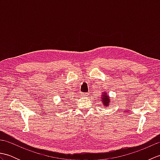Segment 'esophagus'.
Returning <instances> with one entry per match:
<instances>
[{
    "label": "esophagus",
    "mask_w": 160,
    "mask_h": 160,
    "mask_svg": "<svg viewBox=\"0 0 160 160\" xmlns=\"http://www.w3.org/2000/svg\"><path fill=\"white\" fill-rule=\"evenodd\" d=\"M88 95V93H81V96H83V97H85V96H87Z\"/></svg>",
    "instance_id": "1"
}]
</instances>
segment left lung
Listing matches in <instances>:
<instances>
[{"mask_svg": "<svg viewBox=\"0 0 160 160\" xmlns=\"http://www.w3.org/2000/svg\"><path fill=\"white\" fill-rule=\"evenodd\" d=\"M102 102L103 103L104 106L106 107L109 106L110 104V98L109 96H108V94L107 92H104L102 96Z\"/></svg>", "mask_w": 160, "mask_h": 160, "instance_id": "obj_1", "label": "left lung"}]
</instances>
